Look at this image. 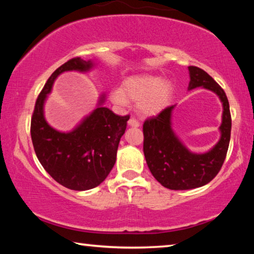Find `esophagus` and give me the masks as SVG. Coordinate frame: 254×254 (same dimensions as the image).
Listing matches in <instances>:
<instances>
[{"mask_svg":"<svg viewBox=\"0 0 254 254\" xmlns=\"http://www.w3.org/2000/svg\"><path fill=\"white\" fill-rule=\"evenodd\" d=\"M127 123H128V126H130V127H140V122L137 121L135 118H131L130 120H128Z\"/></svg>","mask_w":254,"mask_h":254,"instance_id":"34e87169","label":"esophagus"}]
</instances>
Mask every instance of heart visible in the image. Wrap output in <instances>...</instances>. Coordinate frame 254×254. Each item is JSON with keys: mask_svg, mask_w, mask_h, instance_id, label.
Listing matches in <instances>:
<instances>
[{"mask_svg": "<svg viewBox=\"0 0 254 254\" xmlns=\"http://www.w3.org/2000/svg\"><path fill=\"white\" fill-rule=\"evenodd\" d=\"M171 86L157 76H133L123 81L122 88H114L111 98L119 105H126L127 98L139 102V109L144 114H157L168 105Z\"/></svg>", "mask_w": 254, "mask_h": 254, "instance_id": "heart-1", "label": "heart"}]
</instances>
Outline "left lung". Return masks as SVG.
<instances>
[{"mask_svg": "<svg viewBox=\"0 0 254 254\" xmlns=\"http://www.w3.org/2000/svg\"><path fill=\"white\" fill-rule=\"evenodd\" d=\"M189 89L203 87L220 96L223 103L221 140L210 151L196 154L189 152L171 130L170 118L174 105L166 107L156 117L143 123V152L154 178L163 187L186 190L201 187L215 178L222 168L230 144L232 119L226 94L205 70L189 66Z\"/></svg>", "mask_w": 254, "mask_h": 254, "instance_id": "left-lung-1", "label": "left lung"}]
</instances>
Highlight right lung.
I'll return each mask as SVG.
<instances>
[{
  "label": "right lung",
  "mask_w": 254,
  "mask_h": 254,
  "mask_svg": "<svg viewBox=\"0 0 254 254\" xmlns=\"http://www.w3.org/2000/svg\"><path fill=\"white\" fill-rule=\"evenodd\" d=\"M91 67L92 62L75 57L57 68L38 95L31 117L30 132L38 160L56 182L72 190L92 189L107 177L130 119V115L121 117L98 106L69 133L56 131L46 122L44 102L56 77L67 70L85 71Z\"/></svg>",
  "instance_id": "right-lung-1"
}]
</instances>
